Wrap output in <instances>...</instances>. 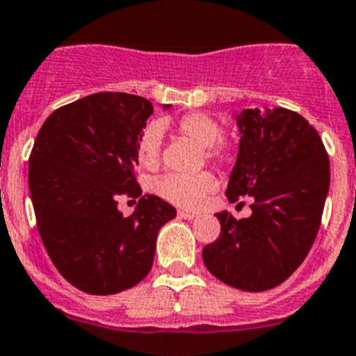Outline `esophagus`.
Wrapping results in <instances>:
<instances>
[{
	"instance_id": "esophagus-1",
	"label": "esophagus",
	"mask_w": 356,
	"mask_h": 356,
	"mask_svg": "<svg viewBox=\"0 0 356 356\" xmlns=\"http://www.w3.org/2000/svg\"><path fill=\"white\" fill-rule=\"evenodd\" d=\"M177 217L179 219H186V220H191V219H195V213L193 212H186V210H179L177 212Z\"/></svg>"
}]
</instances>
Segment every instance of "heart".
I'll use <instances>...</instances> for the list:
<instances>
[{"instance_id":"1","label":"heart","mask_w":356,"mask_h":356,"mask_svg":"<svg viewBox=\"0 0 356 356\" xmlns=\"http://www.w3.org/2000/svg\"><path fill=\"white\" fill-rule=\"evenodd\" d=\"M179 136L186 137L196 146L203 147L207 161L217 167H229L234 153L229 144L224 143V125L207 113H189L175 123ZM137 154L146 168H156L161 156V125L151 123L137 140ZM216 177L209 172L196 175H165L156 182L154 189L161 198L182 209H198L210 193L216 191Z\"/></svg>"}]
</instances>
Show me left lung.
<instances>
[{"label": "left lung", "mask_w": 356, "mask_h": 356, "mask_svg": "<svg viewBox=\"0 0 356 356\" xmlns=\"http://www.w3.org/2000/svg\"><path fill=\"white\" fill-rule=\"evenodd\" d=\"M226 196L252 198V216L216 213L220 234L203 248L207 270L234 289L262 292L287 280L308 255L330 182L329 154L315 127L285 108L243 109Z\"/></svg>", "instance_id": "8db88e82"}]
</instances>
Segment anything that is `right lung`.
Returning <instances> with one entry per match:
<instances>
[{
	"label": "right lung",
	"instance_id": "add662e5",
	"mask_svg": "<svg viewBox=\"0 0 356 356\" xmlns=\"http://www.w3.org/2000/svg\"><path fill=\"white\" fill-rule=\"evenodd\" d=\"M151 115L147 99L99 92L55 109L34 140L29 191L41 241L58 273L86 294H118L144 280L158 231L175 217L137 182V140ZM122 194L140 198L127 218Z\"/></svg>",
	"mask_w": 356,
	"mask_h": 356
}]
</instances>
